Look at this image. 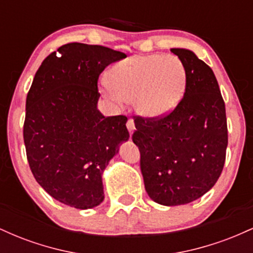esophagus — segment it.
Here are the masks:
<instances>
[{
	"mask_svg": "<svg viewBox=\"0 0 253 253\" xmlns=\"http://www.w3.org/2000/svg\"><path fill=\"white\" fill-rule=\"evenodd\" d=\"M126 126H127V129L129 130V134H132L133 130L135 129V125H134V121H133V119H128V120H127Z\"/></svg>",
	"mask_w": 253,
	"mask_h": 253,
	"instance_id": "34e87169",
	"label": "esophagus"
}]
</instances>
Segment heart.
<instances>
[{
    "instance_id": "heart-1",
    "label": "heart",
    "mask_w": 253,
    "mask_h": 253,
    "mask_svg": "<svg viewBox=\"0 0 253 253\" xmlns=\"http://www.w3.org/2000/svg\"><path fill=\"white\" fill-rule=\"evenodd\" d=\"M102 90L121 103L133 101L141 117L158 119L170 113L181 101L187 85L184 64L173 54H139L119 62Z\"/></svg>"
}]
</instances>
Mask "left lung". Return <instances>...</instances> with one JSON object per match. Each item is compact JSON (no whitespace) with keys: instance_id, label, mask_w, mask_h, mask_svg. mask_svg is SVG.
Instances as JSON below:
<instances>
[{"instance_id":"obj_1","label":"left lung","mask_w":253,"mask_h":253,"mask_svg":"<svg viewBox=\"0 0 253 253\" xmlns=\"http://www.w3.org/2000/svg\"><path fill=\"white\" fill-rule=\"evenodd\" d=\"M187 71L184 95L164 117L135 115L132 140L140 152L146 193L164 206L185 205L211 189L227 149L225 102L214 72L194 52L171 48Z\"/></svg>"}]
</instances>
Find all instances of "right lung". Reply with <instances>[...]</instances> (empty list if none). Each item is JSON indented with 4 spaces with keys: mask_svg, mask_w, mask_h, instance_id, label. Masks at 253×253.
Returning a JSON list of instances; mask_svg holds the SVG:
<instances>
[{
    "mask_svg": "<svg viewBox=\"0 0 253 253\" xmlns=\"http://www.w3.org/2000/svg\"><path fill=\"white\" fill-rule=\"evenodd\" d=\"M38 69L26 98L24 140L31 171L57 201L88 210L103 201L102 172L129 138L125 115L96 108L98 77L126 58L100 45L70 42Z\"/></svg>",
    "mask_w": 253,
    "mask_h": 253,
    "instance_id": "obj_1",
    "label": "right lung"
}]
</instances>
